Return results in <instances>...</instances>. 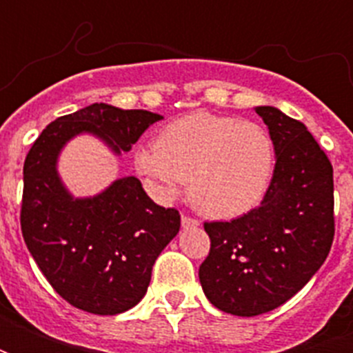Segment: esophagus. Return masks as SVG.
Returning <instances> with one entry per match:
<instances>
[{
  "mask_svg": "<svg viewBox=\"0 0 353 353\" xmlns=\"http://www.w3.org/2000/svg\"><path fill=\"white\" fill-rule=\"evenodd\" d=\"M181 225L185 227V229H188V227H198L199 220H196V218H190V216H187V214H183L181 216Z\"/></svg>",
  "mask_w": 353,
  "mask_h": 353,
  "instance_id": "1",
  "label": "esophagus"
}]
</instances>
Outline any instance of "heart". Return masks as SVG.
I'll use <instances>...</instances> for the list:
<instances>
[{
	"instance_id": "heart-1",
	"label": "heart",
	"mask_w": 353,
	"mask_h": 353,
	"mask_svg": "<svg viewBox=\"0 0 353 353\" xmlns=\"http://www.w3.org/2000/svg\"><path fill=\"white\" fill-rule=\"evenodd\" d=\"M135 170L161 198L190 179V198L216 218L254 209L268 194L276 163L273 137L262 124L198 112L172 121L157 143L135 152Z\"/></svg>"
}]
</instances>
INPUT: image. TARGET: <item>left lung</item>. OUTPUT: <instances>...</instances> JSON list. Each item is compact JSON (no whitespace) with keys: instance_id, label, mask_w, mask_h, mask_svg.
<instances>
[{"instance_id":"8db88e82","label":"left lung","mask_w":353,"mask_h":353,"mask_svg":"<svg viewBox=\"0 0 353 353\" xmlns=\"http://www.w3.org/2000/svg\"><path fill=\"white\" fill-rule=\"evenodd\" d=\"M276 163L256 209L231 221H205L209 256L199 265L205 295L218 310L254 317L282 306L328 256L335 234L334 168L301 121L256 108Z\"/></svg>"}]
</instances>
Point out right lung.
Segmentation results:
<instances>
[{"label": "right lung", "instance_id": "obj_1", "mask_svg": "<svg viewBox=\"0 0 353 353\" xmlns=\"http://www.w3.org/2000/svg\"><path fill=\"white\" fill-rule=\"evenodd\" d=\"M161 119L146 110L91 104L52 121L25 157L21 234L52 290L82 312L117 315L135 306L181 216L154 203L133 176L95 198L73 199L57 174L58 154L82 132L104 139L115 154L128 152Z\"/></svg>", "mask_w": 353, "mask_h": 353}]
</instances>
